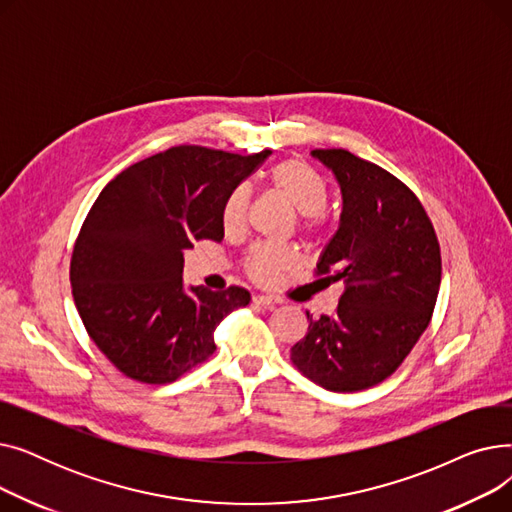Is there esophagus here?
Listing matches in <instances>:
<instances>
[{"instance_id":"34e87169","label":"esophagus","mask_w":512,"mask_h":512,"mask_svg":"<svg viewBox=\"0 0 512 512\" xmlns=\"http://www.w3.org/2000/svg\"><path fill=\"white\" fill-rule=\"evenodd\" d=\"M253 301H255L257 305H263V307H274V305L280 303V299L272 297V294H255Z\"/></svg>"}]
</instances>
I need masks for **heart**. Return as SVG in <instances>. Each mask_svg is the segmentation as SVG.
<instances>
[{"label":"heart","instance_id":"obj_1","mask_svg":"<svg viewBox=\"0 0 512 512\" xmlns=\"http://www.w3.org/2000/svg\"><path fill=\"white\" fill-rule=\"evenodd\" d=\"M272 186L290 201L303 218L305 226L313 228L317 218L326 211L330 203V191L326 180L315 168L301 159H286L272 170ZM251 191L247 184L236 186L224 205V228L226 232H238L245 228L249 211ZM299 265V253L292 247L278 245H257L251 249L245 261L247 274L257 282H272L278 274L292 270Z\"/></svg>","mask_w":512,"mask_h":512}]
</instances>
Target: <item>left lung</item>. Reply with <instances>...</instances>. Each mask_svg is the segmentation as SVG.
I'll return each mask as SVG.
<instances>
[{
    "mask_svg": "<svg viewBox=\"0 0 512 512\" xmlns=\"http://www.w3.org/2000/svg\"><path fill=\"white\" fill-rule=\"evenodd\" d=\"M332 170L342 213L317 274L344 280L334 315L313 319L290 348L301 373L332 392L384 382L407 359L432 319L442 257L436 230L415 193L384 168L346 149L311 151Z\"/></svg>",
    "mask_w": 512,
    "mask_h": 512,
    "instance_id": "left-lung-1",
    "label": "left lung"
}]
</instances>
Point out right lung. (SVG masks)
Here are the masks:
<instances>
[{
  "label": "right lung",
  "mask_w": 512,
  "mask_h": 512,
  "mask_svg": "<svg viewBox=\"0 0 512 512\" xmlns=\"http://www.w3.org/2000/svg\"><path fill=\"white\" fill-rule=\"evenodd\" d=\"M272 151L178 145L107 182L80 228L72 297L99 351L128 378L168 384L209 359L213 332L249 290L184 288V251L224 238V205Z\"/></svg>",
  "instance_id": "add662e5"
}]
</instances>
